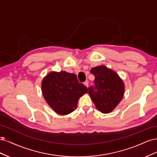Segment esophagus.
Listing matches in <instances>:
<instances>
[{"instance_id": "1", "label": "esophagus", "mask_w": 157, "mask_h": 157, "mask_svg": "<svg viewBox=\"0 0 157 157\" xmlns=\"http://www.w3.org/2000/svg\"><path fill=\"white\" fill-rule=\"evenodd\" d=\"M84 84L85 86H86V87H88V81H85V82H84Z\"/></svg>"}]
</instances>
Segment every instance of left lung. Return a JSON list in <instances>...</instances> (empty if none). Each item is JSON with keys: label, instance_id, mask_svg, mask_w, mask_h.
Returning <instances> with one entry per match:
<instances>
[{"label": "left lung", "instance_id": "left-lung-1", "mask_svg": "<svg viewBox=\"0 0 157 157\" xmlns=\"http://www.w3.org/2000/svg\"><path fill=\"white\" fill-rule=\"evenodd\" d=\"M94 86L88 88V94L99 111L109 113L115 109L124 96V85L115 72L101 65L93 67Z\"/></svg>", "mask_w": 157, "mask_h": 157}]
</instances>
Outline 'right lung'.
Returning <instances> with one entry per match:
<instances>
[{
    "instance_id": "right-lung-1",
    "label": "right lung",
    "mask_w": 157,
    "mask_h": 157,
    "mask_svg": "<svg viewBox=\"0 0 157 157\" xmlns=\"http://www.w3.org/2000/svg\"><path fill=\"white\" fill-rule=\"evenodd\" d=\"M42 92L48 105L61 115H68L77 108L79 98L88 92L77 75L65 71L51 72L42 82Z\"/></svg>"
}]
</instances>
